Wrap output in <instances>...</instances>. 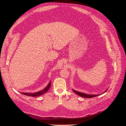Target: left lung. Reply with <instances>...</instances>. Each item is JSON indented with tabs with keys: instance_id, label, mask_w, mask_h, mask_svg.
<instances>
[{
	"instance_id": "8db88e82",
	"label": "left lung",
	"mask_w": 126,
	"mask_h": 126,
	"mask_svg": "<svg viewBox=\"0 0 126 126\" xmlns=\"http://www.w3.org/2000/svg\"><path fill=\"white\" fill-rule=\"evenodd\" d=\"M108 89L106 90L104 92H103V94H104L105 92H106L107 91ZM72 90H73V91L75 92V93H76L77 94L79 95V96H82V97H85V98H92V97H96L98 95H100L101 94H84V93H82V92H78L77 91H76L74 89H72Z\"/></svg>"
}]
</instances>
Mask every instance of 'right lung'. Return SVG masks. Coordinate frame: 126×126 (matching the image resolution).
I'll list each match as a JSON object with an SVG mask.
<instances>
[{
	"label": "right lung",
	"mask_w": 126,
	"mask_h": 126,
	"mask_svg": "<svg viewBox=\"0 0 126 126\" xmlns=\"http://www.w3.org/2000/svg\"><path fill=\"white\" fill-rule=\"evenodd\" d=\"M50 86H51V81L49 82V83H48V84L47 86H46L44 89H43L41 91H38L37 92H35V93H26V92H24V93H23V92H22V93H21V94H22L25 95H27V96H39V95H42L46 93V92H47L48 91V90L49 89Z\"/></svg>",
	"instance_id": "add662e5"
}]
</instances>
